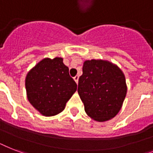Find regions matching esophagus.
Instances as JSON below:
<instances>
[{
  "mask_svg": "<svg viewBox=\"0 0 153 153\" xmlns=\"http://www.w3.org/2000/svg\"><path fill=\"white\" fill-rule=\"evenodd\" d=\"M79 77L78 76V75H76L75 77H74V80L75 81V82H76L77 84H78V82H79Z\"/></svg>",
  "mask_w": 153,
  "mask_h": 153,
  "instance_id": "obj_1",
  "label": "esophagus"
}]
</instances>
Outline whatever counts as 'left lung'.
<instances>
[{"mask_svg": "<svg viewBox=\"0 0 153 153\" xmlns=\"http://www.w3.org/2000/svg\"><path fill=\"white\" fill-rule=\"evenodd\" d=\"M126 92V77L117 65L102 59L83 62L78 93L90 117L100 122L114 117L122 106Z\"/></svg>", "mask_w": 153, "mask_h": 153, "instance_id": "1", "label": "left lung"}]
</instances>
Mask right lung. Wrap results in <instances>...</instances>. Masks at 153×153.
<instances>
[{
    "label": "right lung",
    "mask_w": 153,
    "mask_h": 153,
    "mask_svg": "<svg viewBox=\"0 0 153 153\" xmlns=\"http://www.w3.org/2000/svg\"><path fill=\"white\" fill-rule=\"evenodd\" d=\"M25 87L32 106L42 115L51 117L64 109L76 91L77 84L62 58H45L28 71Z\"/></svg>",
    "instance_id": "add662e5"
}]
</instances>
